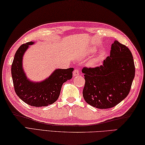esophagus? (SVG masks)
<instances>
[{
	"label": "esophagus",
	"instance_id": "1",
	"mask_svg": "<svg viewBox=\"0 0 145 145\" xmlns=\"http://www.w3.org/2000/svg\"><path fill=\"white\" fill-rule=\"evenodd\" d=\"M79 74H80L79 71H78L77 69H75L74 71H73V77H76V76H78Z\"/></svg>",
	"mask_w": 145,
	"mask_h": 145
}]
</instances>
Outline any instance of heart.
Here are the masks:
<instances>
[{
    "mask_svg": "<svg viewBox=\"0 0 145 145\" xmlns=\"http://www.w3.org/2000/svg\"><path fill=\"white\" fill-rule=\"evenodd\" d=\"M92 51H93V52L94 51V50L93 49ZM97 64H98V60H97V59H94L93 61H91L90 63H89V65H90L91 66H94V65H96Z\"/></svg>",
    "mask_w": 145,
    "mask_h": 145,
    "instance_id": "b5f03b06",
    "label": "heart"
}]
</instances>
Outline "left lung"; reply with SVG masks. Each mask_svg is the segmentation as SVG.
Instances as JSON below:
<instances>
[{
	"mask_svg": "<svg viewBox=\"0 0 145 145\" xmlns=\"http://www.w3.org/2000/svg\"><path fill=\"white\" fill-rule=\"evenodd\" d=\"M83 97L89 105L99 109L110 108L129 93L135 75L132 53L127 46L115 40L110 56L96 68L84 67Z\"/></svg>",
	"mask_w": 145,
	"mask_h": 145,
	"instance_id": "8db88e82",
	"label": "left lung"
}]
</instances>
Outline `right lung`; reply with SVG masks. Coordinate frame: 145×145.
I'll return each mask as SVG.
<instances>
[{"label":"right lung","mask_w":145,"mask_h":145,"mask_svg":"<svg viewBox=\"0 0 145 145\" xmlns=\"http://www.w3.org/2000/svg\"><path fill=\"white\" fill-rule=\"evenodd\" d=\"M29 42L21 46L16 52L11 66V74L17 96L30 106L40 107L51 105L58 99L63 84L72 78L73 68L56 69L49 77L40 82L28 79L23 68V57L30 46Z\"/></svg>","instance_id":"1"}]
</instances>
